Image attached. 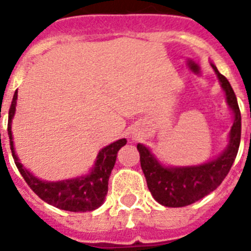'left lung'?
<instances>
[{"label": "left lung", "mask_w": 251, "mask_h": 251, "mask_svg": "<svg viewBox=\"0 0 251 251\" xmlns=\"http://www.w3.org/2000/svg\"><path fill=\"white\" fill-rule=\"evenodd\" d=\"M212 69L225 93V100L234 115L229 143L215 158L195 166H167L162 163L147 146L138 143L141 167L146 176L148 190L153 199L167 207H183L191 205L216 190L223 182L234 163L240 146L241 114L238 99L229 80Z\"/></svg>", "instance_id": "left-lung-1"}]
</instances>
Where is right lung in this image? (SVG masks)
Here are the masks:
<instances>
[{
  "label": "right lung",
  "instance_id": "add662e5",
  "mask_svg": "<svg viewBox=\"0 0 251 251\" xmlns=\"http://www.w3.org/2000/svg\"><path fill=\"white\" fill-rule=\"evenodd\" d=\"M17 90L13 94L12 103L8 112V137L12 157L15 159L20 174L25 178L27 185L37 196L45 202L65 211L86 212L93 211L103 205L108 194V181L115 165L117 153L127 143V139L122 138L105 146L99 151L94 161V166L89 174L77 176L74 178L61 179V181H44L35 176L20 162L15 152L12 136V119L16 113Z\"/></svg>",
  "mask_w": 251,
  "mask_h": 251
}]
</instances>
